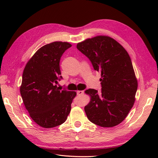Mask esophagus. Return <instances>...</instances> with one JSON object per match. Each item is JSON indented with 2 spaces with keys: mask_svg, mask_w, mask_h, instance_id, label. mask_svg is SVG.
Instances as JSON below:
<instances>
[{
  "mask_svg": "<svg viewBox=\"0 0 158 158\" xmlns=\"http://www.w3.org/2000/svg\"><path fill=\"white\" fill-rule=\"evenodd\" d=\"M83 93H84V91H83V90H78V91L77 92V95H82L83 94Z\"/></svg>",
  "mask_w": 158,
  "mask_h": 158,
  "instance_id": "obj_1",
  "label": "esophagus"
}]
</instances>
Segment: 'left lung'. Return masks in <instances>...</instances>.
<instances>
[{"mask_svg": "<svg viewBox=\"0 0 158 158\" xmlns=\"http://www.w3.org/2000/svg\"><path fill=\"white\" fill-rule=\"evenodd\" d=\"M77 48L91 61L101 75V92L85 91L90 101L85 112L90 122L111 127L122 123L135 102L138 81L128 53L108 36L99 35L78 43Z\"/></svg>", "mask_w": 158, "mask_h": 158, "instance_id": "1", "label": "left lung"}]
</instances>
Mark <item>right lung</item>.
<instances>
[{"mask_svg": "<svg viewBox=\"0 0 158 158\" xmlns=\"http://www.w3.org/2000/svg\"><path fill=\"white\" fill-rule=\"evenodd\" d=\"M71 46L62 41L45 45L35 52L23 69L20 86L23 105L32 119L45 128L65 122L77 95L75 91L61 90L56 85L62 78L60 58Z\"/></svg>", "mask_w": 158, "mask_h": 158, "instance_id": "right-lung-1", "label": "right lung"}]
</instances>
